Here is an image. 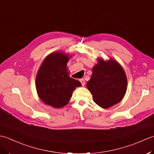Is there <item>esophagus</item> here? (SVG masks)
Segmentation results:
<instances>
[{
    "mask_svg": "<svg viewBox=\"0 0 154 154\" xmlns=\"http://www.w3.org/2000/svg\"><path fill=\"white\" fill-rule=\"evenodd\" d=\"M80 82H81V85H82V86H85V81L84 79H80Z\"/></svg>",
    "mask_w": 154,
    "mask_h": 154,
    "instance_id": "1",
    "label": "esophagus"
}]
</instances>
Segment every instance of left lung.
Instances as JSON below:
<instances>
[{"label":"left lung","mask_w":154,"mask_h":154,"mask_svg":"<svg viewBox=\"0 0 154 154\" xmlns=\"http://www.w3.org/2000/svg\"><path fill=\"white\" fill-rule=\"evenodd\" d=\"M93 67V74L87 83L93 100L103 109L120 103L127 89V78L120 64L114 59L108 61L98 58Z\"/></svg>","instance_id":"obj_1"}]
</instances>
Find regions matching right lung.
I'll list each match as a JSON object with an SVG mask.
<instances>
[{
	"label": "right lung",
	"mask_w": 154,
	"mask_h": 154,
	"mask_svg": "<svg viewBox=\"0 0 154 154\" xmlns=\"http://www.w3.org/2000/svg\"><path fill=\"white\" fill-rule=\"evenodd\" d=\"M70 55L55 51L42 62L36 75L35 87L40 100L49 106L60 109L68 104L73 91L81 86L79 81L69 77L67 64Z\"/></svg>",
	"instance_id": "add662e5"
}]
</instances>
